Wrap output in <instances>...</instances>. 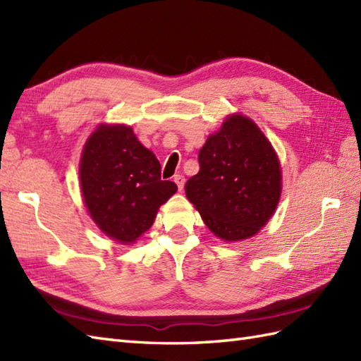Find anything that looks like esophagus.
Wrapping results in <instances>:
<instances>
[{
	"label": "esophagus",
	"instance_id": "obj_1",
	"mask_svg": "<svg viewBox=\"0 0 361 361\" xmlns=\"http://www.w3.org/2000/svg\"><path fill=\"white\" fill-rule=\"evenodd\" d=\"M173 181H175V184H177V186H178V190H183V188H184V181H186V180H184L183 175H175V177H173Z\"/></svg>",
	"mask_w": 361,
	"mask_h": 361
}]
</instances>
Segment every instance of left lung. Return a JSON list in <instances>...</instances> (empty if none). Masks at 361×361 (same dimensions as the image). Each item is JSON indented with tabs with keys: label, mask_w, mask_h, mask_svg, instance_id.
<instances>
[{
	"label": "left lung",
	"mask_w": 361,
	"mask_h": 361,
	"mask_svg": "<svg viewBox=\"0 0 361 361\" xmlns=\"http://www.w3.org/2000/svg\"><path fill=\"white\" fill-rule=\"evenodd\" d=\"M200 171L186 183V197L214 235L250 238L269 221L281 195V169L258 126L231 115L198 154Z\"/></svg>",
	"instance_id": "1"
}]
</instances>
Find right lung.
Segmentation results:
<instances>
[{"label":"right lung","instance_id":"obj_1","mask_svg":"<svg viewBox=\"0 0 361 361\" xmlns=\"http://www.w3.org/2000/svg\"><path fill=\"white\" fill-rule=\"evenodd\" d=\"M80 183L92 220L123 245L138 240L177 192L173 181L161 180L157 157L124 124H99L87 138Z\"/></svg>","mask_w":361,"mask_h":361}]
</instances>
